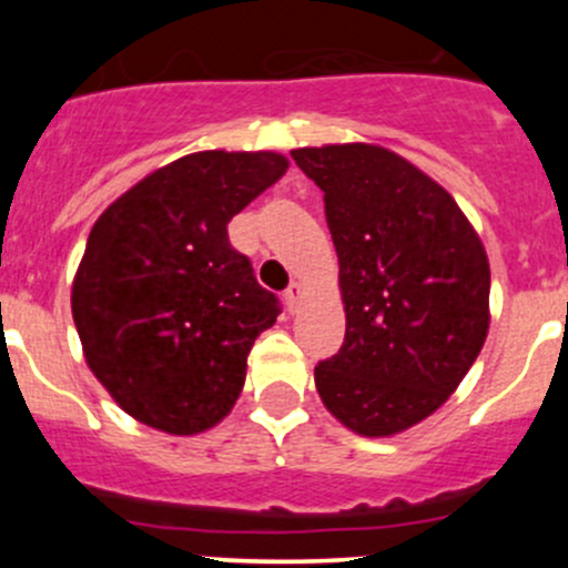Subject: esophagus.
<instances>
[{
    "label": "esophagus",
    "instance_id": "1",
    "mask_svg": "<svg viewBox=\"0 0 568 568\" xmlns=\"http://www.w3.org/2000/svg\"><path fill=\"white\" fill-rule=\"evenodd\" d=\"M300 300H302V283H291L288 288H285V305H288L291 313L300 307Z\"/></svg>",
    "mask_w": 568,
    "mask_h": 568
}]
</instances>
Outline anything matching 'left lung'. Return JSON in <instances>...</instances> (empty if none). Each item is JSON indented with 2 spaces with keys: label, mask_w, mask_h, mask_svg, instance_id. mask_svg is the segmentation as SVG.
<instances>
[{
  "label": "left lung",
  "mask_w": 568,
  "mask_h": 568,
  "mask_svg": "<svg viewBox=\"0 0 568 568\" xmlns=\"http://www.w3.org/2000/svg\"><path fill=\"white\" fill-rule=\"evenodd\" d=\"M291 156L324 192L346 307V337L316 365V390L363 437L406 432L448 400L484 348V244L456 200L387 148L346 142Z\"/></svg>",
  "instance_id": "obj_1"
}]
</instances>
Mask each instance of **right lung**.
Here are the masks:
<instances>
[{
  "label": "right lung",
  "mask_w": 568,
  "mask_h": 568,
  "mask_svg": "<svg viewBox=\"0 0 568 568\" xmlns=\"http://www.w3.org/2000/svg\"><path fill=\"white\" fill-rule=\"evenodd\" d=\"M288 170L272 151H200L153 170L90 231L71 311L95 379L134 420L200 434L236 404L280 316L227 222Z\"/></svg>",
  "instance_id": "1"
}]
</instances>
